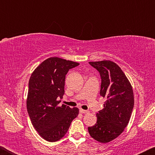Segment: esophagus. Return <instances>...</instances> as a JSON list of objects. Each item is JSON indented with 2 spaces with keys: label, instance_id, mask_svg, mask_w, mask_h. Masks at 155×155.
Wrapping results in <instances>:
<instances>
[{
  "label": "esophagus",
  "instance_id": "esophagus-1",
  "mask_svg": "<svg viewBox=\"0 0 155 155\" xmlns=\"http://www.w3.org/2000/svg\"><path fill=\"white\" fill-rule=\"evenodd\" d=\"M79 111L81 113H82V114H88L89 113V111H87V110H84L82 109H80Z\"/></svg>",
  "mask_w": 155,
  "mask_h": 155
}]
</instances>
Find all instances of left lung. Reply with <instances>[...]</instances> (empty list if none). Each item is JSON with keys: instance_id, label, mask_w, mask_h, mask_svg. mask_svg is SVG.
I'll return each instance as SVG.
<instances>
[{"instance_id": "obj_1", "label": "left lung", "mask_w": 155, "mask_h": 155, "mask_svg": "<svg viewBox=\"0 0 155 155\" xmlns=\"http://www.w3.org/2000/svg\"><path fill=\"white\" fill-rule=\"evenodd\" d=\"M89 63L100 72V94L106 101L103 109L96 114V123L88 127V131L95 140L108 143L118 137L128 124L134 107L133 87L121 68L114 61Z\"/></svg>"}]
</instances>
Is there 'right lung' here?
<instances>
[{
  "instance_id": "1",
  "label": "right lung",
  "mask_w": 155,
  "mask_h": 155,
  "mask_svg": "<svg viewBox=\"0 0 155 155\" xmlns=\"http://www.w3.org/2000/svg\"><path fill=\"white\" fill-rule=\"evenodd\" d=\"M79 64L50 57L33 72L28 82L27 108L31 123L41 137L54 142L64 137L79 113L77 107L59 106L64 94L65 75Z\"/></svg>"
}]
</instances>
